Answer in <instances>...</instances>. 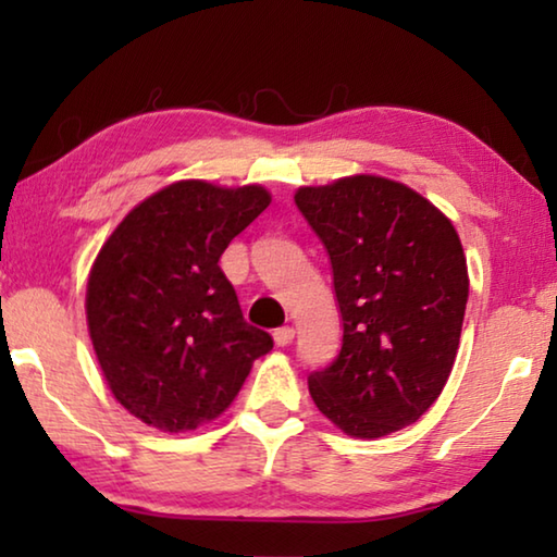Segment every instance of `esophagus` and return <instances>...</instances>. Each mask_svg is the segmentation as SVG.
Returning <instances> with one entry per match:
<instances>
[{
    "label": "esophagus",
    "instance_id": "1",
    "mask_svg": "<svg viewBox=\"0 0 557 557\" xmlns=\"http://www.w3.org/2000/svg\"><path fill=\"white\" fill-rule=\"evenodd\" d=\"M272 338H275L277 346H287V344H292V338H295V329L280 326V329H275V332H272Z\"/></svg>",
    "mask_w": 557,
    "mask_h": 557
}]
</instances>
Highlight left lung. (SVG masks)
Returning <instances> with one entry per match:
<instances>
[{"mask_svg": "<svg viewBox=\"0 0 557 557\" xmlns=\"http://www.w3.org/2000/svg\"><path fill=\"white\" fill-rule=\"evenodd\" d=\"M295 203L332 260L342 351L309 393L346 435L375 440L420 420L455 366L467 258L445 213L405 184L358 174L301 186Z\"/></svg>", "mask_w": 557, "mask_h": 557, "instance_id": "obj_1", "label": "left lung"}]
</instances>
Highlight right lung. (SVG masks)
Returning a JSON list of instances; mask_svg holds the SVG:
<instances>
[{
	"label": "right lung",
	"instance_id": "add662e5",
	"mask_svg": "<svg viewBox=\"0 0 557 557\" xmlns=\"http://www.w3.org/2000/svg\"><path fill=\"white\" fill-rule=\"evenodd\" d=\"M270 206L258 184L176 182L135 206L98 252L86 314L120 405L164 432L228 408L272 336L243 319L219 260Z\"/></svg>",
	"mask_w": 557,
	"mask_h": 557
}]
</instances>
